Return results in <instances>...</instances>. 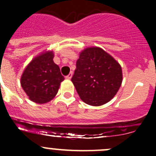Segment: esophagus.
<instances>
[{
    "instance_id": "esophagus-1",
    "label": "esophagus",
    "mask_w": 156,
    "mask_h": 156,
    "mask_svg": "<svg viewBox=\"0 0 156 156\" xmlns=\"http://www.w3.org/2000/svg\"><path fill=\"white\" fill-rule=\"evenodd\" d=\"M72 76H73V72H70V73H69L68 74V75L66 76V79L70 80L71 78H72Z\"/></svg>"
}]
</instances>
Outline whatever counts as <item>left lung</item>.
Masks as SVG:
<instances>
[{
	"label": "left lung",
	"instance_id": "8db88e82",
	"mask_svg": "<svg viewBox=\"0 0 156 156\" xmlns=\"http://www.w3.org/2000/svg\"><path fill=\"white\" fill-rule=\"evenodd\" d=\"M71 81L83 101L93 106L109 102L121 87L122 71L119 63L98 47L80 53Z\"/></svg>",
	"mask_w": 156,
	"mask_h": 156
}]
</instances>
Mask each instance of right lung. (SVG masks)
<instances>
[{
  "instance_id": "obj_1",
  "label": "right lung",
  "mask_w": 156,
  "mask_h": 156,
  "mask_svg": "<svg viewBox=\"0 0 156 156\" xmlns=\"http://www.w3.org/2000/svg\"><path fill=\"white\" fill-rule=\"evenodd\" d=\"M53 57V51L42 52L28 63L20 78L22 88L29 99L38 104L52 100L64 80Z\"/></svg>"
}]
</instances>
